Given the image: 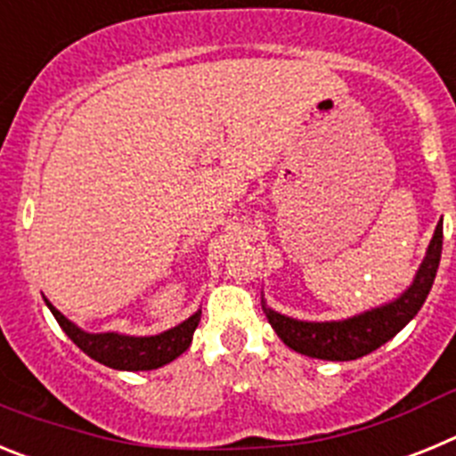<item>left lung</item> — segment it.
<instances>
[{
  "label": "left lung",
  "mask_w": 456,
  "mask_h": 456,
  "mask_svg": "<svg viewBox=\"0 0 456 456\" xmlns=\"http://www.w3.org/2000/svg\"><path fill=\"white\" fill-rule=\"evenodd\" d=\"M443 251V219L438 221L432 241L427 247L425 257L409 288L397 294L393 301L377 305V308L363 310L347 320L329 322H308L294 320L278 310L269 308L263 299V310L276 336L294 349L310 358L322 361H356L365 354L374 352L418 315V310L425 304L427 294L432 289L436 278L438 263Z\"/></svg>",
  "instance_id": "8db88e82"
}]
</instances>
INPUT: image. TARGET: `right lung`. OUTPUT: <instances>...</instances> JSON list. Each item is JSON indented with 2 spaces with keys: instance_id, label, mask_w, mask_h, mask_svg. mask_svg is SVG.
I'll return each instance as SVG.
<instances>
[{
  "instance_id": "1",
  "label": "right lung",
  "mask_w": 456,
  "mask_h": 456,
  "mask_svg": "<svg viewBox=\"0 0 456 456\" xmlns=\"http://www.w3.org/2000/svg\"><path fill=\"white\" fill-rule=\"evenodd\" d=\"M47 308L56 317L66 336L70 338L86 356L93 361L107 365V368L123 370V372H143V370H157L171 363L180 354H184L191 345L193 331L200 322V310H196L191 317L175 324L168 331L157 333V336H127V333H88L79 329L75 322L68 320L63 313L54 308L45 299Z\"/></svg>"
}]
</instances>
